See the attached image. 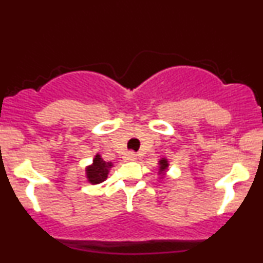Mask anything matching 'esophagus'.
Wrapping results in <instances>:
<instances>
[{
	"label": "esophagus",
	"mask_w": 263,
	"mask_h": 263,
	"mask_svg": "<svg viewBox=\"0 0 263 263\" xmlns=\"http://www.w3.org/2000/svg\"><path fill=\"white\" fill-rule=\"evenodd\" d=\"M123 159H125L126 162L136 161V159H137V155H136L135 152H127L125 153V156H123Z\"/></svg>",
	"instance_id": "esophagus-1"
}]
</instances>
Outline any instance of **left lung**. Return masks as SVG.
Segmentation results:
<instances>
[{"label": "left lung", "instance_id": "8db88e82", "mask_svg": "<svg viewBox=\"0 0 263 263\" xmlns=\"http://www.w3.org/2000/svg\"><path fill=\"white\" fill-rule=\"evenodd\" d=\"M167 167H168V161L167 159H161V161H159V174H163L165 172V170H167Z\"/></svg>", "mask_w": 263, "mask_h": 263}]
</instances>
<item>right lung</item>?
Wrapping results in <instances>:
<instances>
[{"instance_id":"1","label":"right lung","mask_w":263,"mask_h":263,"mask_svg":"<svg viewBox=\"0 0 263 263\" xmlns=\"http://www.w3.org/2000/svg\"><path fill=\"white\" fill-rule=\"evenodd\" d=\"M112 167L111 162H105L100 155H96L92 164L86 168V177L91 184H99L106 180L108 171Z\"/></svg>"}]
</instances>
